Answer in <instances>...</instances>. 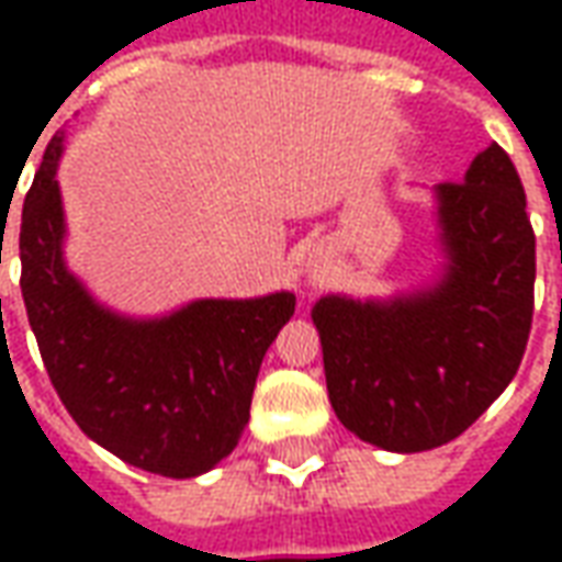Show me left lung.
<instances>
[{
  "label": "left lung",
  "instance_id": "left-lung-1",
  "mask_svg": "<svg viewBox=\"0 0 562 562\" xmlns=\"http://www.w3.org/2000/svg\"><path fill=\"white\" fill-rule=\"evenodd\" d=\"M442 280L391 301L313 306L334 413L385 451L446 446L506 391L532 325L536 234L499 144L436 186Z\"/></svg>",
  "mask_w": 562,
  "mask_h": 562
}]
</instances>
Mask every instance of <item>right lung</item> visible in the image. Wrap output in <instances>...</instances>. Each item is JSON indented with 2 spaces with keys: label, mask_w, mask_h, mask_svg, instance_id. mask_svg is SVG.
<instances>
[{
  "label": "right lung",
  "mask_w": 562,
  "mask_h": 562,
  "mask_svg": "<svg viewBox=\"0 0 562 562\" xmlns=\"http://www.w3.org/2000/svg\"><path fill=\"white\" fill-rule=\"evenodd\" d=\"M59 156L63 135L44 149L20 220V289L47 376L80 430L120 460L168 479L213 470L244 434L294 294L210 297L144 322L104 310L63 258Z\"/></svg>",
  "instance_id": "obj_1"
}]
</instances>
